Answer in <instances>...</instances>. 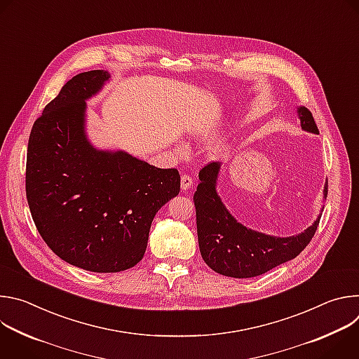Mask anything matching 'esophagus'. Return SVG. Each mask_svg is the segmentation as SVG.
Returning <instances> with one entry per match:
<instances>
[{
  "label": "esophagus",
  "instance_id": "esophagus-1",
  "mask_svg": "<svg viewBox=\"0 0 359 359\" xmlns=\"http://www.w3.org/2000/svg\"><path fill=\"white\" fill-rule=\"evenodd\" d=\"M191 186H193V179L190 176H187V175H182V179H180L182 190L186 191V190L191 189Z\"/></svg>",
  "mask_w": 359,
  "mask_h": 359
}]
</instances>
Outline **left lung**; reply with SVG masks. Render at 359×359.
<instances>
[{
	"label": "left lung",
	"mask_w": 359,
	"mask_h": 359,
	"mask_svg": "<svg viewBox=\"0 0 359 359\" xmlns=\"http://www.w3.org/2000/svg\"><path fill=\"white\" fill-rule=\"evenodd\" d=\"M297 114L302 130L320 133L309 109L298 107ZM220 168V163L213 162L200 170V183L193 196L198 248L204 263L226 277L251 278L295 259L314 237L323 213L297 236L277 237L251 230L236 220L217 193ZM327 189L325 183L324 198Z\"/></svg>",
	"instance_id": "obj_1"
}]
</instances>
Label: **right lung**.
<instances>
[{"label": "right lung", "mask_w": 359, "mask_h": 359, "mask_svg": "<svg viewBox=\"0 0 359 359\" xmlns=\"http://www.w3.org/2000/svg\"><path fill=\"white\" fill-rule=\"evenodd\" d=\"M109 78L95 69L69 79L35 121L27 153V200L41 237L60 259L92 273L136 266L153 219L180 191L176 169L89 142L86 100Z\"/></svg>", "instance_id": "obj_1"}]
</instances>
